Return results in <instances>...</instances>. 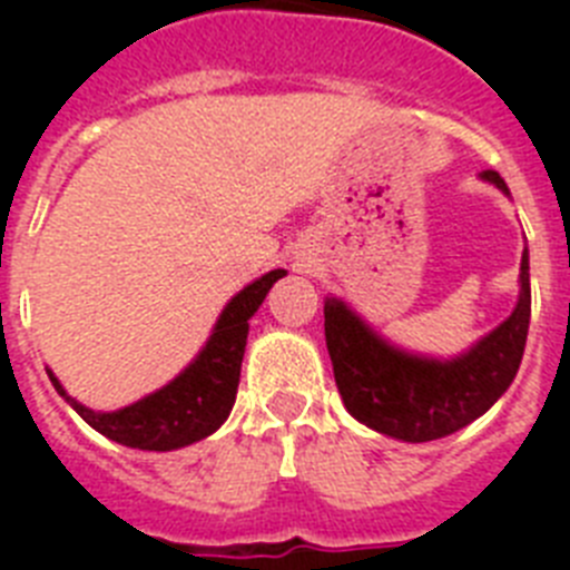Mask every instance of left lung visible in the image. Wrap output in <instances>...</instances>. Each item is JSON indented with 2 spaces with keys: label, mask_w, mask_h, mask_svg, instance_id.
<instances>
[{
  "label": "left lung",
  "mask_w": 570,
  "mask_h": 570,
  "mask_svg": "<svg viewBox=\"0 0 570 570\" xmlns=\"http://www.w3.org/2000/svg\"><path fill=\"white\" fill-rule=\"evenodd\" d=\"M482 179L511 196L497 170ZM531 322L528 248L520 262V296L511 316L456 356L405 351L376 334L340 296H325V342L347 414L376 434L431 442L480 420L520 371Z\"/></svg>",
  "instance_id": "obj_1"
}]
</instances>
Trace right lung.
<instances>
[{
  "label": "right lung",
  "instance_id": "right-lung-1",
  "mask_svg": "<svg viewBox=\"0 0 570 570\" xmlns=\"http://www.w3.org/2000/svg\"><path fill=\"white\" fill-rule=\"evenodd\" d=\"M288 271H268L250 285L230 296L210 331L208 342L199 354L168 382L156 387L154 394L130 402L119 411H94L82 405L62 387L57 374L45 367L57 387V394L68 402L94 431L119 445L139 448V451H176L205 440L228 420L239 387L242 356L248 342V320L259 311L274 282Z\"/></svg>",
  "mask_w": 570,
  "mask_h": 570
}]
</instances>
